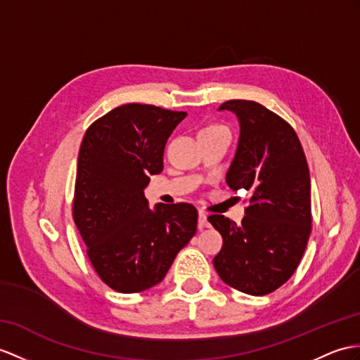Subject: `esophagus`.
I'll use <instances>...</instances> for the list:
<instances>
[{"instance_id": "1", "label": "esophagus", "mask_w": 360, "mask_h": 360, "mask_svg": "<svg viewBox=\"0 0 360 360\" xmlns=\"http://www.w3.org/2000/svg\"><path fill=\"white\" fill-rule=\"evenodd\" d=\"M206 227H209V220H207V215L206 212H203V210H200L198 212V229H206Z\"/></svg>"}]
</instances>
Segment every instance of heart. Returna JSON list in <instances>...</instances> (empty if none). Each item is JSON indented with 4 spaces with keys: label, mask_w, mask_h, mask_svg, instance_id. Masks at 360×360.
Instances as JSON below:
<instances>
[{
    "label": "heart",
    "mask_w": 360,
    "mask_h": 360,
    "mask_svg": "<svg viewBox=\"0 0 360 360\" xmlns=\"http://www.w3.org/2000/svg\"><path fill=\"white\" fill-rule=\"evenodd\" d=\"M220 129H226V128L221 127V125H215V124L206 125V127H203V128L198 131V134H201V133H214V131H220Z\"/></svg>",
    "instance_id": "b5f03b06"
}]
</instances>
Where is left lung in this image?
Returning a JSON list of instances; mask_svg holds the SVG:
<instances>
[{
  "label": "left lung",
  "mask_w": 360,
  "mask_h": 360,
  "mask_svg": "<svg viewBox=\"0 0 360 360\" xmlns=\"http://www.w3.org/2000/svg\"><path fill=\"white\" fill-rule=\"evenodd\" d=\"M218 110L238 117L240 140L227 171L231 189H246L241 224L224 215L207 220L223 236L214 267L243 293L262 296L288 281L311 232L310 172L295 129L253 101H227Z\"/></svg>",
  "instance_id": "left-lung-1"
}]
</instances>
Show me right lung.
Wrapping results in <instances>:
<instances>
[{"instance_id": "1", "label": "right lung", "mask_w": 360, "mask_h": 360, "mask_svg": "<svg viewBox=\"0 0 360 360\" xmlns=\"http://www.w3.org/2000/svg\"><path fill=\"white\" fill-rule=\"evenodd\" d=\"M185 117V111L127 103L93 122L82 139L73 220L96 274L112 290L137 293L159 284L197 232L194 206L150 209L143 194Z\"/></svg>"}]
</instances>
